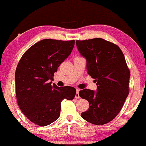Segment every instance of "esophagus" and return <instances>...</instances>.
<instances>
[{
    "mask_svg": "<svg viewBox=\"0 0 146 146\" xmlns=\"http://www.w3.org/2000/svg\"><path fill=\"white\" fill-rule=\"evenodd\" d=\"M79 91H80V89H76V95H75L76 98H80V96H79Z\"/></svg>",
    "mask_w": 146,
    "mask_h": 146,
    "instance_id": "obj_1",
    "label": "esophagus"
}]
</instances>
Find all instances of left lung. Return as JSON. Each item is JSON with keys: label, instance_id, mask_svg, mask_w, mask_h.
<instances>
[{"label": "left lung", "instance_id": "1", "mask_svg": "<svg viewBox=\"0 0 146 146\" xmlns=\"http://www.w3.org/2000/svg\"><path fill=\"white\" fill-rule=\"evenodd\" d=\"M76 44L97 86L96 91L84 88L79 92L89 103L81 117L92 124H106L120 112L129 94L130 72L124 55L117 45L101 38L77 40Z\"/></svg>", "mask_w": 146, "mask_h": 146}]
</instances>
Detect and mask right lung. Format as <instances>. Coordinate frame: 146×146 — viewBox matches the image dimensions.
<instances>
[{
	"label": "right lung",
	"mask_w": 146,
	"mask_h": 146,
	"mask_svg": "<svg viewBox=\"0 0 146 146\" xmlns=\"http://www.w3.org/2000/svg\"><path fill=\"white\" fill-rule=\"evenodd\" d=\"M74 40L43 39L25 52L15 72V90L20 109L37 125L46 126L59 118L61 103L72 100V86L52 85L54 74L70 56Z\"/></svg>",
	"instance_id": "obj_1"
}]
</instances>
